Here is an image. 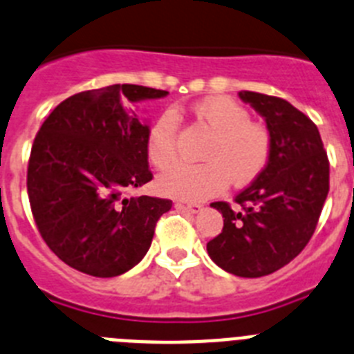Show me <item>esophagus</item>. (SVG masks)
Returning a JSON list of instances; mask_svg holds the SVG:
<instances>
[{
	"label": "esophagus",
	"instance_id": "obj_1",
	"mask_svg": "<svg viewBox=\"0 0 354 354\" xmlns=\"http://www.w3.org/2000/svg\"><path fill=\"white\" fill-rule=\"evenodd\" d=\"M179 207H184L187 209V211H192V212H200L202 209H204V205H200V204H193V202H179Z\"/></svg>",
	"mask_w": 354,
	"mask_h": 354
}]
</instances>
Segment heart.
<instances>
[{"label":"heart","mask_w":354,"mask_h":354,"mask_svg":"<svg viewBox=\"0 0 354 354\" xmlns=\"http://www.w3.org/2000/svg\"><path fill=\"white\" fill-rule=\"evenodd\" d=\"M193 115L212 136L205 143V162H177L156 180L159 193L183 200H205L220 195L232 180L245 186L257 179L271 156V134L250 120L248 109L230 97H209L193 106ZM177 113L162 111L147 131L145 150L156 168H167L177 158Z\"/></svg>","instance_id":"heart-1"}]
</instances>
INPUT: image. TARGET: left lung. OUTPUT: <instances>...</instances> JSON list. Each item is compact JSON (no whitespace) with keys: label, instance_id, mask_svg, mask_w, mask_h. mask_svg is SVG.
Wrapping results in <instances>:
<instances>
[{"label":"left lung","instance_id":"1","mask_svg":"<svg viewBox=\"0 0 354 354\" xmlns=\"http://www.w3.org/2000/svg\"><path fill=\"white\" fill-rule=\"evenodd\" d=\"M239 97L266 120L270 161L246 189L211 207L223 230L207 243L209 257L243 278L271 274L298 257L310 241L330 192V162L310 118L286 99L243 90Z\"/></svg>","mask_w":354,"mask_h":354}]
</instances>
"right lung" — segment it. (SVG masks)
<instances>
[{
	"label": "right lung",
	"instance_id": "obj_1",
	"mask_svg": "<svg viewBox=\"0 0 354 354\" xmlns=\"http://www.w3.org/2000/svg\"><path fill=\"white\" fill-rule=\"evenodd\" d=\"M167 90L111 84L68 97L39 129L28 162V196L40 236L65 264L99 278L126 273L149 252L171 200L126 196L152 180L149 126L127 102Z\"/></svg>",
	"mask_w": 354,
	"mask_h": 354
}]
</instances>
